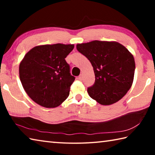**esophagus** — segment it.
<instances>
[{
	"instance_id": "34e87169",
	"label": "esophagus",
	"mask_w": 155,
	"mask_h": 155,
	"mask_svg": "<svg viewBox=\"0 0 155 155\" xmlns=\"http://www.w3.org/2000/svg\"><path fill=\"white\" fill-rule=\"evenodd\" d=\"M82 78H83V74H81L79 75V77H78V79H79V80H82Z\"/></svg>"
}]
</instances>
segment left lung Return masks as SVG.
Segmentation results:
<instances>
[{"label": "left lung", "instance_id": "8db88e82", "mask_svg": "<svg viewBox=\"0 0 155 155\" xmlns=\"http://www.w3.org/2000/svg\"><path fill=\"white\" fill-rule=\"evenodd\" d=\"M77 51L90 60L95 74L87 88L91 98L103 105L119 101L130 90L134 78V57L116 41H92L78 44Z\"/></svg>", "mask_w": 155, "mask_h": 155}]
</instances>
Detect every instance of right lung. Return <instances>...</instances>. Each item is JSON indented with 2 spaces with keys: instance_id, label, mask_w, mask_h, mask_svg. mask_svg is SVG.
I'll list each match as a JSON object with an SVG mask.
<instances>
[{
  "instance_id": "right-lung-1",
  "label": "right lung",
  "mask_w": 155,
  "mask_h": 155,
  "mask_svg": "<svg viewBox=\"0 0 155 155\" xmlns=\"http://www.w3.org/2000/svg\"><path fill=\"white\" fill-rule=\"evenodd\" d=\"M74 47L62 44L38 46L25 54L19 67L20 81L37 104L54 108L69 96L75 77L65 58Z\"/></svg>"
}]
</instances>
